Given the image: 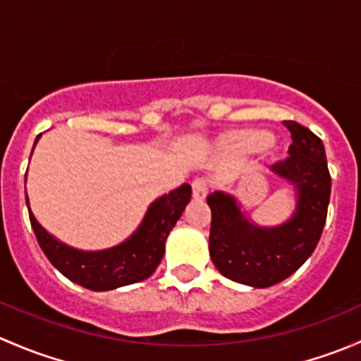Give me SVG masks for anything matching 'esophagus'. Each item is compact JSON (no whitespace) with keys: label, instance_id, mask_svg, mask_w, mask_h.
I'll list each match as a JSON object with an SVG mask.
<instances>
[{"label":"esophagus","instance_id":"34e87169","mask_svg":"<svg viewBox=\"0 0 361 361\" xmlns=\"http://www.w3.org/2000/svg\"><path fill=\"white\" fill-rule=\"evenodd\" d=\"M192 192H194L195 199H204L206 194L209 192V180L206 178H195L192 183Z\"/></svg>","mask_w":361,"mask_h":361}]
</instances>
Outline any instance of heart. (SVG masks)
<instances>
[{
	"label": "heart",
	"mask_w": 361,
	"mask_h": 361,
	"mask_svg": "<svg viewBox=\"0 0 361 361\" xmlns=\"http://www.w3.org/2000/svg\"><path fill=\"white\" fill-rule=\"evenodd\" d=\"M245 140H246V143H248L250 147H253V148L265 147V145H267V141H269L267 136H265L264 133H250V134H246Z\"/></svg>",
	"instance_id": "b5f03b06"
}]
</instances>
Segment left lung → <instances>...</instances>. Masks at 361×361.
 <instances>
[{"mask_svg":"<svg viewBox=\"0 0 361 361\" xmlns=\"http://www.w3.org/2000/svg\"><path fill=\"white\" fill-rule=\"evenodd\" d=\"M292 134L288 157L274 162L276 174L297 188L293 218L276 228L251 225L234 197L221 192L207 195L211 207L209 255L214 267L235 283L267 288L292 276L312 255L326 221L330 178L323 141L293 120H285Z\"/></svg>","mask_w":361,"mask_h":361,"instance_id":"1","label":"left lung"}]
</instances>
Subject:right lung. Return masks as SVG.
I'll use <instances>...</instances> for the list:
<instances>
[{"instance_id":"right-lung-1","label":"right lung","mask_w":361,"mask_h":361,"mask_svg":"<svg viewBox=\"0 0 361 361\" xmlns=\"http://www.w3.org/2000/svg\"><path fill=\"white\" fill-rule=\"evenodd\" d=\"M190 197L192 187L188 183H183L176 190L162 195L152 204L141 227L126 243L104 251H78L69 248L54 239L36 221L29 206L27 209L39 248L43 250L50 264L76 285L94 292H104V290L143 281L154 274L164 257L167 235L176 225Z\"/></svg>"}]
</instances>
